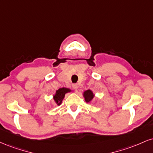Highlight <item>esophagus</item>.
<instances>
[{
	"instance_id": "obj_1",
	"label": "esophagus",
	"mask_w": 153,
	"mask_h": 153,
	"mask_svg": "<svg viewBox=\"0 0 153 153\" xmlns=\"http://www.w3.org/2000/svg\"><path fill=\"white\" fill-rule=\"evenodd\" d=\"M73 88L75 89V91H76V92H78V84H73Z\"/></svg>"
}]
</instances>
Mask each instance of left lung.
<instances>
[{"instance_id":"obj_1","label":"left lung","mask_w":153,"mask_h":153,"mask_svg":"<svg viewBox=\"0 0 153 153\" xmlns=\"http://www.w3.org/2000/svg\"><path fill=\"white\" fill-rule=\"evenodd\" d=\"M82 96H83L85 102L91 103L92 102L93 99H94L95 94H94V92H93L92 91L90 90V89H88V90L83 91V93H82Z\"/></svg>"}]
</instances>
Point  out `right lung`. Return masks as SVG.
<instances>
[{"instance_id": "obj_1", "label": "right lung", "mask_w": 153, "mask_h": 153, "mask_svg": "<svg viewBox=\"0 0 153 153\" xmlns=\"http://www.w3.org/2000/svg\"><path fill=\"white\" fill-rule=\"evenodd\" d=\"M71 91H73V90L65 87L59 88L58 90L56 91L55 94L53 95V100L54 103H55L57 106H59V105L62 103V101L63 99H64L65 94H68V93H71Z\"/></svg>"}]
</instances>
